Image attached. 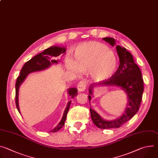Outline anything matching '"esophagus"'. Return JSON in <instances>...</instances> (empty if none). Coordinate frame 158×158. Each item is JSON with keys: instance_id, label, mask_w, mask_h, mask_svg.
<instances>
[{"instance_id": "1", "label": "esophagus", "mask_w": 158, "mask_h": 158, "mask_svg": "<svg viewBox=\"0 0 158 158\" xmlns=\"http://www.w3.org/2000/svg\"><path fill=\"white\" fill-rule=\"evenodd\" d=\"M86 87H87V82L85 81H81L77 85L78 91L80 92L84 91H85Z\"/></svg>"}]
</instances>
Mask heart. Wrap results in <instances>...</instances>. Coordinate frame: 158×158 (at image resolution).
<instances>
[{
  "mask_svg": "<svg viewBox=\"0 0 158 158\" xmlns=\"http://www.w3.org/2000/svg\"><path fill=\"white\" fill-rule=\"evenodd\" d=\"M74 60L71 56L65 57V64L69 70L79 73L89 72L97 81L111 77L117 68V60L106 45L99 42H87L76 48Z\"/></svg>",
  "mask_w": 158,
  "mask_h": 158,
  "instance_id": "b5f03b06",
  "label": "heart"
}]
</instances>
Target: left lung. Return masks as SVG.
<instances>
[{
	"label": "left lung",
	"instance_id": "left-lung-1",
	"mask_svg": "<svg viewBox=\"0 0 158 158\" xmlns=\"http://www.w3.org/2000/svg\"><path fill=\"white\" fill-rule=\"evenodd\" d=\"M103 40L114 46L116 41L113 38L105 37ZM120 64L118 69L111 77L101 83L93 84L89 87V100L91 101L93 89L97 85H111L121 87L127 94L128 102L124 114L112 121L103 119L97 112L90 108L91 116L94 124L101 129L118 128L131 119L138 112L144 91V82L141 70L134 62L132 54L125 48L116 46Z\"/></svg>",
	"mask_w": 158,
	"mask_h": 158
}]
</instances>
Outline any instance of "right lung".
I'll list each match as a JSON object with an SVG mask.
<instances>
[{
	"instance_id": "add662e5",
	"label": "right lung",
	"mask_w": 158,
	"mask_h": 158,
	"mask_svg": "<svg viewBox=\"0 0 158 158\" xmlns=\"http://www.w3.org/2000/svg\"><path fill=\"white\" fill-rule=\"evenodd\" d=\"M65 51L66 49L65 48L52 46L48 49H45L42 52L33 57L31 60L26 62L24 66L22 67L20 73V76L17 77L15 83V104L19 113H20V112L19 107V89L20 84L24 82L29 74L46 69L48 68L51 64L58 63V60H56L55 59H51V57H56L60 54H64ZM68 94L69 96H71V98H74L77 94V89L76 88H69L68 89ZM71 102V101H69L67 103L60 122L54 129L51 131L50 132H57L64 126L67 112H68L70 107Z\"/></svg>"
}]
</instances>
